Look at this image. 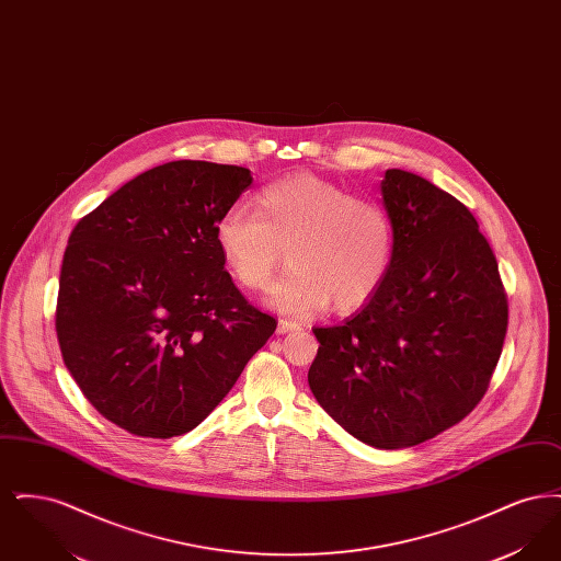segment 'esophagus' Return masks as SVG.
Returning <instances> with one entry per match:
<instances>
[{
    "label": "esophagus",
    "mask_w": 561,
    "mask_h": 561,
    "mask_svg": "<svg viewBox=\"0 0 561 561\" xmlns=\"http://www.w3.org/2000/svg\"><path fill=\"white\" fill-rule=\"evenodd\" d=\"M302 325L298 321L279 320L277 321V334H288V332H296L300 330Z\"/></svg>",
    "instance_id": "1"
}]
</instances>
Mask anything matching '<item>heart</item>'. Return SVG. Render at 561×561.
I'll use <instances>...</instances> for the list:
<instances>
[{"mask_svg": "<svg viewBox=\"0 0 561 561\" xmlns=\"http://www.w3.org/2000/svg\"><path fill=\"white\" fill-rule=\"evenodd\" d=\"M254 213L231 208L216 220L214 240L248 290H263L288 259L293 268L267 302L290 316H313L334 300L339 311L366 305L380 290L396 254V229L382 204L313 174L261 188Z\"/></svg>", "mask_w": 561, "mask_h": 561, "instance_id": "b5f03b06", "label": "heart"}]
</instances>
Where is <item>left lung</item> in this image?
Listing matches in <instances>:
<instances>
[{"instance_id":"8db88e82","label":"left lung","mask_w":561,"mask_h":561,"mask_svg":"<svg viewBox=\"0 0 561 561\" xmlns=\"http://www.w3.org/2000/svg\"><path fill=\"white\" fill-rule=\"evenodd\" d=\"M396 254L380 290L320 341L309 387L355 439L400 450L480 403L507 334V296L478 220L427 179L391 168L380 183Z\"/></svg>"}]
</instances>
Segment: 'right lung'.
I'll return each instance as SVG.
<instances>
[{
    "label": "right lung",
    "instance_id": "1",
    "mask_svg": "<svg viewBox=\"0 0 561 561\" xmlns=\"http://www.w3.org/2000/svg\"><path fill=\"white\" fill-rule=\"evenodd\" d=\"M250 185L248 168L170 161L71 231L56 336L85 400L117 427L158 439L197 427L275 332L214 240L216 220Z\"/></svg>",
    "mask_w": 561,
    "mask_h": 561
}]
</instances>
